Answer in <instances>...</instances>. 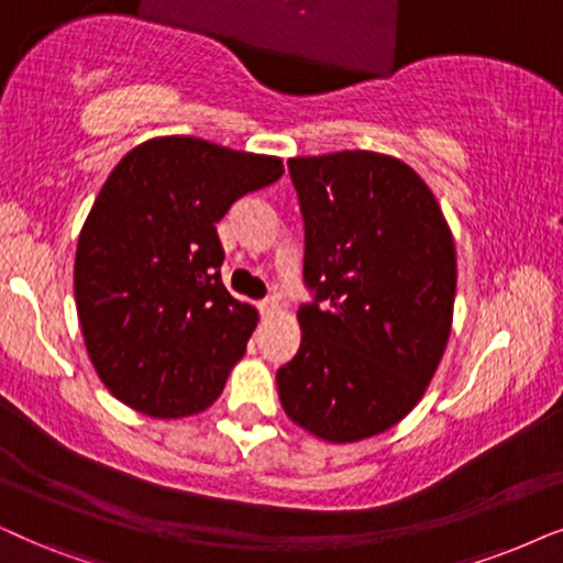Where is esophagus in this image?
Listing matches in <instances>:
<instances>
[{"label": "esophagus", "mask_w": 563, "mask_h": 563, "mask_svg": "<svg viewBox=\"0 0 563 563\" xmlns=\"http://www.w3.org/2000/svg\"><path fill=\"white\" fill-rule=\"evenodd\" d=\"M276 310H279V305H276V299H264V302H258V312H261V318L274 316Z\"/></svg>", "instance_id": "obj_1"}]
</instances>
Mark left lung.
<instances>
[{
  "label": "left lung",
  "mask_w": 563,
  "mask_h": 563,
  "mask_svg": "<svg viewBox=\"0 0 563 563\" xmlns=\"http://www.w3.org/2000/svg\"><path fill=\"white\" fill-rule=\"evenodd\" d=\"M305 222L302 344L276 372L284 411L325 442L396 427L450 339L455 243L413 167L367 150L291 157Z\"/></svg>",
  "instance_id": "obj_1"
}]
</instances>
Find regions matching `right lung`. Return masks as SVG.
Listing matches in <instances>:
<instances>
[{"instance_id":"add662e5","label":"right lung","mask_w":563,"mask_h":563,"mask_svg":"<svg viewBox=\"0 0 563 563\" xmlns=\"http://www.w3.org/2000/svg\"><path fill=\"white\" fill-rule=\"evenodd\" d=\"M279 157L194 136L139 144L100 188L75 258L87 354L121 404L180 419L214 404L258 312L224 289L217 222Z\"/></svg>"}]
</instances>
